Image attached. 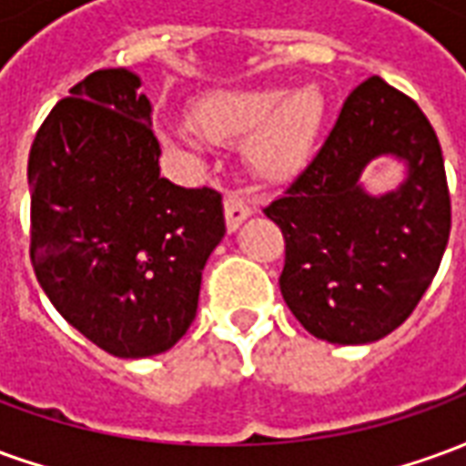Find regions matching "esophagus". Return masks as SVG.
<instances>
[{
  "label": "esophagus",
  "mask_w": 466,
  "mask_h": 466,
  "mask_svg": "<svg viewBox=\"0 0 466 466\" xmlns=\"http://www.w3.org/2000/svg\"><path fill=\"white\" fill-rule=\"evenodd\" d=\"M249 214H252V207L244 202L239 194L229 192L224 197V217H227V229H229V232H237L239 224H242Z\"/></svg>",
  "instance_id": "obj_1"
}]
</instances>
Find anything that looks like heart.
<instances>
[{
  "mask_svg": "<svg viewBox=\"0 0 466 466\" xmlns=\"http://www.w3.org/2000/svg\"><path fill=\"white\" fill-rule=\"evenodd\" d=\"M199 132L219 144L242 139L247 169L264 182H287L312 162L327 122V96L314 82L284 92L277 85L214 89L192 106ZM169 139L192 147V134L179 127L167 129Z\"/></svg>",
  "mask_w": 466,
  "mask_h": 466,
  "instance_id": "heart-1",
  "label": "heart"
}]
</instances>
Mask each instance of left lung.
Wrapping results in <instances>:
<instances>
[{"instance_id": "left-lung-1", "label": "left lung", "mask_w": 466, "mask_h": 466, "mask_svg": "<svg viewBox=\"0 0 466 466\" xmlns=\"http://www.w3.org/2000/svg\"><path fill=\"white\" fill-rule=\"evenodd\" d=\"M374 158L405 169L387 193L363 182ZM264 214L284 234L279 289L304 329L332 344L377 342L410 317L447 249L440 139L410 96L370 76Z\"/></svg>"}]
</instances>
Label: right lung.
I'll return each instance as SVG.
<instances>
[{"label": "right lung", "mask_w": 466, "mask_h": 466, "mask_svg": "<svg viewBox=\"0 0 466 466\" xmlns=\"http://www.w3.org/2000/svg\"><path fill=\"white\" fill-rule=\"evenodd\" d=\"M139 86L124 66L72 86L36 132L26 169L36 279L76 332L122 360L182 339L227 232L222 194L159 177Z\"/></svg>", "instance_id": "add662e5"}]
</instances>
